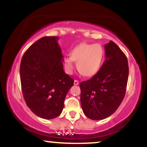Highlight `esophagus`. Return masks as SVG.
Here are the masks:
<instances>
[{"label":"esophagus","instance_id":"obj_1","mask_svg":"<svg viewBox=\"0 0 147 147\" xmlns=\"http://www.w3.org/2000/svg\"><path fill=\"white\" fill-rule=\"evenodd\" d=\"M79 81H77V80H75V81H74V85H79Z\"/></svg>","mask_w":147,"mask_h":147}]
</instances>
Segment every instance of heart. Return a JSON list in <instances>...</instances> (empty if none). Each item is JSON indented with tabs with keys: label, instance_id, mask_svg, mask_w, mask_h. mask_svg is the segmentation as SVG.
<instances>
[{
	"label": "heart",
	"instance_id": "heart-1",
	"mask_svg": "<svg viewBox=\"0 0 147 147\" xmlns=\"http://www.w3.org/2000/svg\"><path fill=\"white\" fill-rule=\"evenodd\" d=\"M104 57V50L99 44L82 42L72 49L71 56H66L64 63L66 72L71 74L75 68L74 61L77 63V69L87 77L95 75L99 70Z\"/></svg>",
	"mask_w": 147,
	"mask_h": 147
}]
</instances>
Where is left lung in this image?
<instances>
[{
    "label": "left lung",
    "instance_id": "left-lung-1",
    "mask_svg": "<svg viewBox=\"0 0 147 147\" xmlns=\"http://www.w3.org/2000/svg\"><path fill=\"white\" fill-rule=\"evenodd\" d=\"M106 59L92 79L80 83L81 104L84 114L92 120L109 117L123 101L129 67L126 55L111 40L105 45Z\"/></svg>",
    "mask_w": 147,
    "mask_h": 147
}]
</instances>
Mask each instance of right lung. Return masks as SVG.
Returning a JSON list of instances; mask_svg holds the SVG:
<instances>
[{
    "mask_svg": "<svg viewBox=\"0 0 147 147\" xmlns=\"http://www.w3.org/2000/svg\"><path fill=\"white\" fill-rule=\"evenodd\" d=\"M58 37L45 36L24 53L20 68L26 103L35 115L45 119L61 114L74 80L64 72Z\"/></svg>",
    "mask_w": 147,
    "mask_h": 147,
    "instance_id": "1",
    "label": "right lung"
}]
</instances>
